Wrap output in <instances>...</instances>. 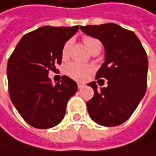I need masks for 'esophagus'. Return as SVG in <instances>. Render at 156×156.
I'll use <instances>...</instances> for the list:
<instances>
[{
	"instance_id": "esophagus-1",
	"label": "esophagus",
	"mask_w": 156,
	"mask_h": 156,
	"mask_svg": "<svg viewBox=\"0 0 156 156\" xmlns=\"http://www.w3.org/2000/svg\"><path fill=\"white\" fill-rule=\"evenodd\" d=\"M77 86H78V88H79V89H82L83 87H85V84H83V83H78Z\"/></svg>"
}]
</instances>
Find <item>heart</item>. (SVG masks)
<instances>
[{
  "label": "heart",
  "instance_id": "1",
  "mask_svg": "<svg viewBox=\"0 0 156 156\" xmlns=\"http://www.w3.org/2000/svg\"><path fill=\"white\" fill-rule=\"evenodd\" d=\"M84 42L87 46V48L91 51H93L96 47L101 46V42L95 37L86 36L84 37ZM72 45V40H68L62 49V58L63 59H68L69 56V52ZM93 71V68L91 66L87 65H83L80 63H71V64L68 65L66 68V73L72 79L77 80V81H84L86 80L91 72Z\"/></svg>",
  "mask_w": 156,
  "mask_h": 156
}]
</instances>
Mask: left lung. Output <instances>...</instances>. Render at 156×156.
<instances>
[{
    "label": "left lung",
    "mask_w": 156,
    "mask_h": 156,
    "mask_svg": "<svg viewBox=\"0 0 156 156\" xmlns=\"http://www.w3.org/2000/svg\"><path fill=\"white\" fill-rule=\"evenodd\" d=\"M87 35L98 38L105 47V62L96 79H107V87L98 88L96 82L87 86L94 96L87 103L96 123L112 127L126 121L137 107L147 89L148 58L136 34L115 23L81 26Z\"/></svg>",
    "instance_id": "1"
}]
</instances>
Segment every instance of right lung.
Masks as SVG:
<instances>
[{
	"mask_svg": "<svg viewBox=\"0 0 156 156\" xmlns=\"http://www.w3.org/2000/svg\"><path fill=\"white\" fill-rule=\"evenodd\" d=\"M79 26H43L20 40L7 63L9 96L20 115L31 126H56L66 114L68 101L78 89L68 76L52 85L48 74L61 64L62 49Z\"/></svg>",
	"mask_w": 156,
	"mask_h": 156,
	"instance_id": "add662e5",
	"label": "right lung"
}]
</instances>
